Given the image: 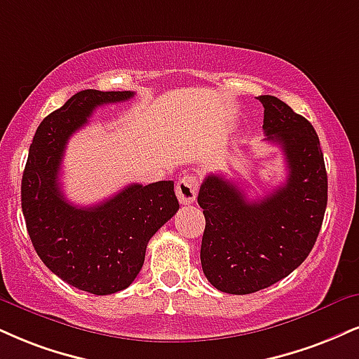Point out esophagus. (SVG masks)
<instances>
[{
  "mask_svg": "<svg viewBox=\"0 0 359 359\" xmlns=\"http://www.w3.org/2000/svg\"><path fill=\"white\" fill-rule=\"evenodd\" d=\"M197 189H198V180L194 175H184L182 179L177 182L175 194L179 198L180 204L189 205L196 201L197 197Z\"/></svg>",
  "mask_w": 359,
  "mask_h": 359,
  "instance_id": "34e87169",
  "label": "esophagus"
}]
</instances>
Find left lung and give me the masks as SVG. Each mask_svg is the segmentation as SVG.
I'll return each instance as SVG.
<instances>
[{
  "label": "left lung",
  "instance_id": "1",
  "mask_svg": "<svg viewBox=\"0 0 359 359\" xmlns=\"http://www.w3.org/2000/svg\"><path fill=\"white\" fill-rule=\"evenodd\" d=\"M266 140L279 145L286 182L259 201L210 174L197 202L204 209L201 262L205 278L229 294L273 286L304 262L316 243L327 204V174L316 130L271 95H261Z\"/></svg>",
  "mask_w": 359,
  "mask_h": 359
}]
</instances>
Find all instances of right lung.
Instances as JSON below:
<instances>
[{"mask_svg":"<svg viewBox=\"0 0 359 359\" xmlns=\"http://www.w3.org/2000/svg\"><path fill=\"white\" fill-rule=\"evenodd\" d=\"M133 92L81 90L36 128L21 180V209L29 239L51 273L97 296L128 287L140 273L150 237L174 217L172 180L130 184L93 207L70 204L60 189L63 150L93 110Z\"/></svg>","mask_w":359,"mask_h":359,"instance_id":"right-lung-1","label":"right lung"}]
</instances>
